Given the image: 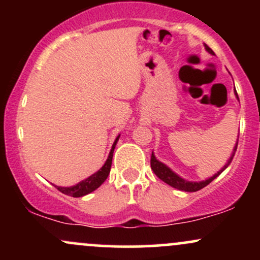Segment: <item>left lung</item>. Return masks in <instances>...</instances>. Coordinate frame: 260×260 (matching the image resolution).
<instances>
[{"mask_svg": "<svg viewBox=\"0 0 260 260\" xmlns=\"http://www.w3.org/2000/svg\"><path fill=\"white\" fill-rule=\"evenodd\" d=\"M205 49H207L210 53H214L213 50H211L210 47L208 46V45H205ZM236 95H237V92H236ZM237 144H238V142L236 143V147L234 149V154H232L231 159H230L229 162L226 164L225 166H223L222 170H220V171L217 172V174L214 175L213 177L208 178V180L202 181V182H188L186 180H183V178H181L180 176L176 175L175 172H172L171 170L168 168V166L164 165L162 162H160V161H157L156 159H155L154 154H151L150 166H151V170H153V171H154V174L156 175L157 177L160 178V180H162L164 182H165V183L170 184V186H171V187L177 188V189H181V190H184V192H197V190L202 189V188H204L205 186H208V184L210 183V182L213 181L214 178H216L217 176L221 174L223 170L228 168V166L230 165V162H231L232 157H234L236 149H237Z\"/></svg>", "mask_w": 260, "mask_h": 260, "instance_id": "left-lung-1", "label": "left lung"}]
</instances>
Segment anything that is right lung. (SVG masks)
Wrapping results in <instances>:
<instances>
[{
  "label": "right lung",
  "instance_id": "right-lung-1",
  "mask_svg": "<svg viewBox=\"0 0 260 260\" xmlns=\"http://www.w3.org/2000/svg\"><path fill=\"white\" fill-rule=\"evenodd\" d=\"M118 138H120V136L116 138L115 143H113V145H112L111 151H110V154H109V157H107V160L105 162V165H104L103 168L99 170V171L95 172L94 175H91L90 177H88L86 180L79 182V183L76 184V186H72V187L55 186V187L57 188L59 192L63 193V194L74 197V198H78V197L89 194V193H91L92 190H95L96 188H99L101 184L105 182L107 176H109V174H110V170H111V164H112L113 150H115V147H116V144H117Z\"/></svg>",
  "mask_w": 260,
  "mask_h": 260
}]
</instances>
